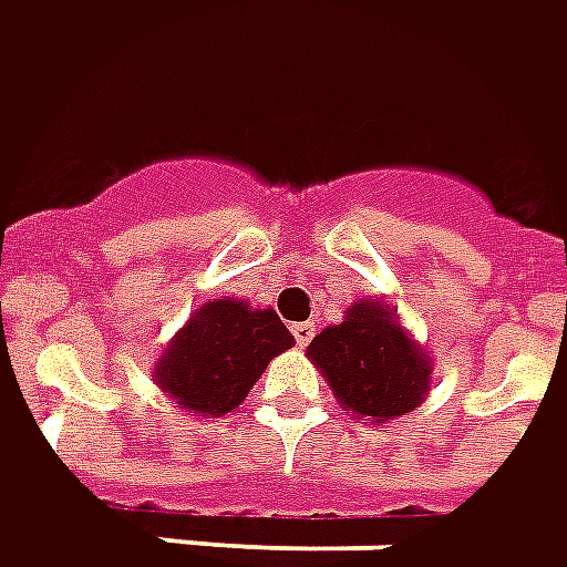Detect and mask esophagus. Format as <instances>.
Here are the masks:
<instances>
[{"label":"esophagus","instance_id":"esophagus-1","mask_svg":"<svg viewBox=\"0 0 567 567\" xmlns=\"http://www.w3.org/2000/svg\"><path fill=\"white\" fill-rule=\"evenodd\" d=\"M292 336H296V344H299V348H305V344H308V341L315 339V323H292Z\"/></svg>","mask_w":567,"mask_h":567}]
</instances>
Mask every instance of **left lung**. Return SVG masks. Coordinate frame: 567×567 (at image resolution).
<instances>
[{
    "instance_id": "left-lung-1",
    "label": "left lung",
    "mask_w": 567,
    "mask_h": 567,
    "mask_svg": "<svg viewBox=\"0 0 567 567\" xmlns=\"http://www.w3.org/2000/svg\"><path fill=\"white\" fill-rule=\"evenodd\" d=\"M308 357L344 409L379 424L412 412L431 388L427 354L384 305L369 299L315 336Z\"/></svg>"
}]
</instances>
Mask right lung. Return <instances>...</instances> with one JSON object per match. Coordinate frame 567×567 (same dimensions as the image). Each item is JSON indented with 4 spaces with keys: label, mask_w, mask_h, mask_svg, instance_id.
Segmentation results:
<instances>
[{
    "label": "right lung",
    "mask_w": 567,
    "mask_h": 567,
    "mask_svg": "<svg viewBox=\"0 0 567 567\" xmlns=\"http://www.w3.org/2000/svg\"><path fill=\"white\" fill-rule=\"evenodd\" d=\"M292 344L290 329L275 311H256L238 299H216L200 305L179 329L155 381L176 403L200 415H226L244 403L271 357Z\"/></svg>",
    "instance_id": "1"
}]
</instances>
